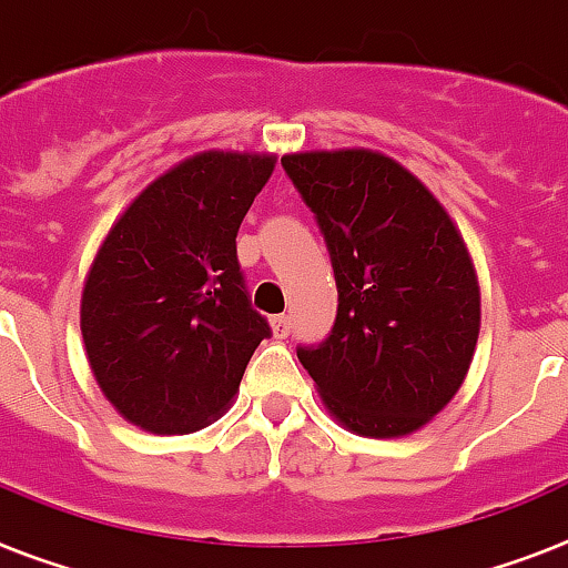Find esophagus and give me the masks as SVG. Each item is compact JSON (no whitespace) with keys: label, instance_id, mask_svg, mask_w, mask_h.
<instances>
[{"label":"esophagus","instance_id":"esophagus-1","mask_svg":"<svg viewBox=\"0 0 568 568\" xmlns=\"http://www.w3.org/2000/svg\"><path fill=\"white\" fill-rule=\"evenodd\" d=\"M290 331H293V322H290V316H273L275 339H287Z\"/></svg>","mask_w":568,"mask_h":568}]
</instances>
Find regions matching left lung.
<instances>
[{
  "mask_svg": "<svg viewBox=\"0 0 568 568\" xmlns=\"http://www.w3.org/2000/svg\"><path fill=\"white\" fill-rule=\"evenodd\" d=\"M281 165L325 234L336 322L295 354L342 426L400 438L453 400L479 339L470 252L444 205L374 150L290 153Z\"/></svg>",
  "mask_w": 568,
  "mask_h": 568,
  "instance_id": "1",
  "label": "left lung"
}]
</instances>
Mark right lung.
<instances>
[{
    "instance_id": "1",
    "label": "right lung",
    "mask_w": 568,
    "mask_h": 568,
    "mask_svg": "<svg viewBox=\"0 0 568 568\" xmlns=\"http://www.w3.org/2000/svg\"><path fill=\"white\" fill-rule=\"evenodd\" d=\"M273 168L266 153H196L150 182L101 243L81 334L98 386L130 424L159 435L211 424L273 334L234 243Z\"/></svg>"
}]
</instances>
